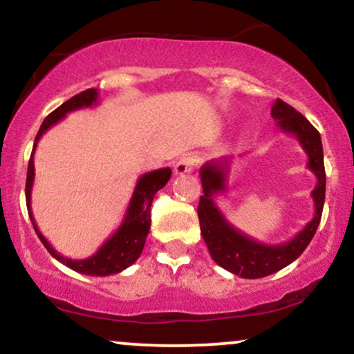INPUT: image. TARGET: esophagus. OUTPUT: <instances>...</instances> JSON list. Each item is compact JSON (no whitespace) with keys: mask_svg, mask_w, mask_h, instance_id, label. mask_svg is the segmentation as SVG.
I'll use <instances>...</instances> for the list:
<instances>
[{"mask_svg":"<svg viewBox=\"0 0 354 354\" xmlns=\"http://www.w3.org/2000/svg\"><path fill=\"white\" fill-rule=\"evenodd\" d=\"M196 165H198V158L194 156V154H186V156H183L181 160L176 161V165H174V174H178V176H181V174H188L196 168Z\"/></svg>","mask_w":354,"mask_h":354,"instance_id":"34e87169","label":"esophagus"}]
</instances>
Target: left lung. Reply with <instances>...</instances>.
Instances as JSON below:
<instances>
[{
  "mask_svg": "<svg viewBox=\"0 0 354 354\" xmlns=\"http://www.w3.org/2000/svg\"><path fill=\"white\" fill-rule=\"evenodd\" d=\"M271 116L284 133L295 135L304 153L308 154V168L315 173L316 186L311 196L315 201V216L293 239L279 245H263L234 228L214 203V194L225 193L230 173V158L208 161L201 166L200 176L203 193L198 205V218L203 239L208 246L211 258L230 273L246 279L265 278L299 258L315 236L323 213L326 193L323 145L318 129L293 106L276 100L271 106Z\"/></svg>",
  "mask_w": 354,
  "mask_h": 354,
  "instance_id": "obj_1",
  "label": "left lung"
}]
</instances>
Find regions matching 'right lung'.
<instances>
[{"label": "right lung", "mask_w": 354, "mask_h": 354, "mask_svg": "<svg viewBox=\"0 0 354 354\" xmlns=\"http://www.w3.org/2000/svg\"><path fill=\"white\" fill-rule=\"evenodd\" d=\"M98 104V89L89 88L86 91L80 93V95L73 96L68 101H64L59 108H56L51 115L44 118L41 128H39L38 135L35 138L33 145V153H31L30 163H28V176H26V206H28V214H30L31 223H33V228L38 234V238L41 239V243L50 251L53 258L58 259L59 263H63L64 266L71 268L73 271H78V273L89 274V276H109L121 273L128 266H131L133 263L140 258L141 251H143L146 236L149 233V226H151V203L154 194L158 193L161 188H165L166 183L171 178V169L169 168H161L154 169V171L145 173L140 178L133 191V196L129 200L128 209L121 221L120 228H118L113 236H109L106 241L103 243V246L96 251L95 254L89 256L84 259H71L66 256L59 254L50 245L46 238L43 236L41 231L36 226V221L33 218V211H31V189H33V181H35V149L38 145L39 138H41L51 126H55L58 121L63 120L68 113L76 111L81 108H91Z\"/></svg>", "instance_id": "right-lung-1"}]
</instances>
